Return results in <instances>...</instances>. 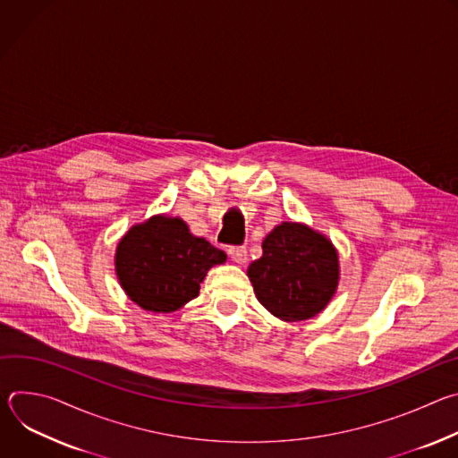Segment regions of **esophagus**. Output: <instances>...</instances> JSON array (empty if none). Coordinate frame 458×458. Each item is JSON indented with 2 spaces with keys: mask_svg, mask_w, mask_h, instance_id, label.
I'll return each instance as SVG.
<instances>
[{
  "mask_svg": "<svg viewBox=\"0 0 458 458\" xmlns=\"http://www.w3.org/2000/svg\"><path fill=\"white\" fill-rule=\"evenodd\" d=\"M228 253H230L233 263H237V265H244L246 260H248V251H246L244 246H232L228 250Z\"/></svg>",
  "mask_w": 458,
  "mask_h": 458,
  "instance_id": "34e87169",
  "label": "esophagus"
}]
</instances>
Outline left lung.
Wrapping results in <instances>:
<instances>
[{
	"instance_id": "left-lung-1",
	"label": "left lung",
	"mask_w": 458,
	"mask_h": 458,
	"mask_svg": "<svg viewBox=\"0 0 458 458\" xmlns=\"http://www.w3.org/2000/svg\"><path fill=\"white\" fill-rule=\"evenodd\" d=\"M253 292L272 315L299 322L320 313L339 284V255L328 237L301 223H281L248 267Z\"/></svg>"
}]
</instances>
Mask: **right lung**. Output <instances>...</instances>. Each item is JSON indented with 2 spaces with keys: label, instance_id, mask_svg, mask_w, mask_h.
I'll return each instance as SVG.
<instances>
[{
  "label": "right lung",
  "instance_id": "right-lung-1",
  "mask_svg": "<svg viewBox=\"0 0 458 458\" xmlns=\"http://www.w3.org/2000/svg\"><path fill=\"white\" fill-rule=\"evenodd\" d=\"M226 253L190 233L179 217L154 216L130 228L115 250L121 288L138 306L170 313L199 295L207 272Z\"/></svg>",
  "mask_w": 458,
  "mask_h": 458
}]
</instances>
